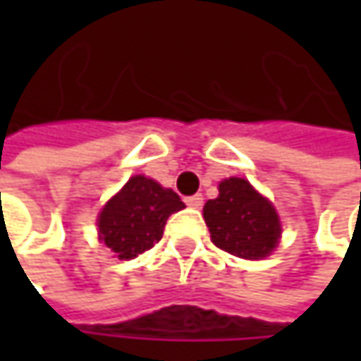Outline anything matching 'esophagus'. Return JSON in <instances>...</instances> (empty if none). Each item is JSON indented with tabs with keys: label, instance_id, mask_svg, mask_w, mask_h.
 <instances>
[{
	"label": "esophagus",
	"instance_id": "esophagus-1",
	"mask_svg": "<svg viewBox=\"0 0 361 361\" xmlns=\"http://www.w3.org/2000/svg\"><path fill=\"white\" fill-rule=\"evenodd\" d=\"M185 204L192 207V209H200V207H202V196H200V194L188 196V198H185Z\"/></svg>",
	"mask_w": 361,
	"mask_h": 361
}]
</instances>
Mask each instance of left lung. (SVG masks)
I'll return each mask as SVG.
<instances>
[{
  "mask_svg": "<svg viewBox=\"0 0 361 361\" xmlns=\"http://www.w3.org/2000/svg\"><path fill=\"white\" fill-rule=\"evenodd\" d=\"M202 215L213 245L230 255L261 259L278 245L280 221L276 209L247 180L221 181L219 196L207 200Z\"/></svg>",
  "mask_w": 361,
  "mask_h": 361,
  "instance_id": "1",
  "label": "left lung"
}]
</instances>
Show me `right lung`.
Masks as SVG:
<instances>
[{
    "label": "right lung",
    "instance_id": "1",
    "mask_svg": "<svg viewBox=\"0 0 361 361\" xmlns=\"http://www.w3.org/2000/svg\"><path fill=\"white\" fill-rule=\"evenodd\" d=\"M183 207L173 190L135 176L102 209L100 238L118 259H133L163 238L167 217Z\"/></svg>",
    "mask_w": 361,
    "mask_h": 361
}]
</instances>
